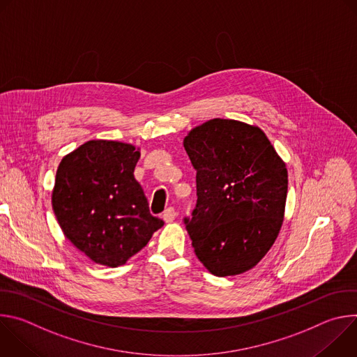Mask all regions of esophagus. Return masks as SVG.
Returning a JSON list of instances; mask_svg holds the SVG:
<instances>
[{
    "instance_id": "34e87169",
    "label": "esophagus",
    "mask_w": 357,
    "mask_h": 357,
    "mask_svg": "<svg viewBox=\"0 0 357 357\" xmlns=\"http://www.w3.org/2000/svg\"><path fill=\"white\" fill-rule=\"evenodd\" d=\"M176 218V211L174 208H168L164 213H162V219L167 222V223H171L172 220H175Z\"/></svg>"
}]
</instances>
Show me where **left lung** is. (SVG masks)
Instances as JSON below:
<instances>
[{"label":"left lung","instance_id":"obj_1","mask_svg":"<svg viewBox=\"0 0 357 357\" xmlns=\"http://www.w3.org/2000/svg\"><path fill=\"white\" fill-rule=\"evenodd\" d=\"M183 146L196 171V206L183 218L197 259L218 277L256 266L274 244L288 189L285 164L259 127L213 119Z\"/></svg>","mask_w":357,"mask_h":357}]
</instances>
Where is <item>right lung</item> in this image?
<instances>
[{
  "label": "right lung",
  "mask_w": 357,
  "mask_h": 357,
  "mask_svg": "<svg viewBox=\"0 0 357 357\" xmlns=\"http://www.w3.org/2000/svg\"><path fill=\"white\" fill-rule=\"evenodd\" d=\"M138 158L139 151L130 144L96 139L59 164L55 216L66 238L97 264H124L164 225L151 215L134 178Z\"/></svg>",
  "instance_id": "right-lung-1"
}]
</instances>
